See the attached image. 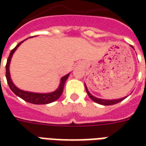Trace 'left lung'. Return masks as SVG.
Wrapping results in <instances>:
<instances>
[{"label":"left lung","instance_id":"left-lung-1","mask_svg":"<svg viewBox=\"0 0 146 146\" xmlns=\"http://www.w3.org/2000/svg\"><path fill=\"white\" fill-rule=\"evenodd\" d=\"M23 41L19 43L15 46V48L11 50V52H10V54L8 56V60H7V63H6V66H5V68H6V79H7V82H8L9 88L17 96H19V98H23L24 101L30 102V103L36 105L48 104V103H51V102L56 101L58 98L60 97L61 95L62 94L64 84H65V82H66V80H67L70 74H67L66 76H62L61 78L60 84L58 86V88L54 92H51V93H35V92L23 91V90H22V89L19 88L18 87H16L14 84V83L12 82V80L11 79V75H10V71H9V66H10L11 57H12L15 51H16V49L19 48V46Z\"/></svg>","mask_w":146,"mask_h":146}]
</instances>
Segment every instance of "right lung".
I'll return each mask as SVG.
<instances>
[{"mask_svg": "<svg viewBox=\"0 0 146 146\" xmlns=\"http://www.w3.org/2000/svg\"><path fill=\"white\" fill-rule=\"evenodd\" d=\"M88 95L90 98H92L93 101L96 102V103H98V104H101V105H104V106H110V105H114L116 104V103H118L119 102H121L122 100L124 99V98H119V99H113V100H106V99H101V98H98L95 97V96H93L92 94H90L88 92Z\"/></svg>", "mask_w": 146, "mask_h": 146, "instance_id": "obj_1", "label": "right lung"}]
</instances>
